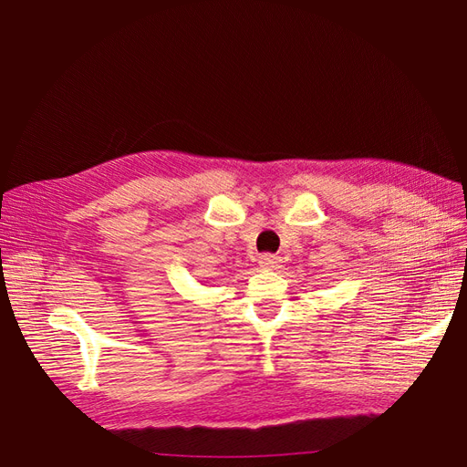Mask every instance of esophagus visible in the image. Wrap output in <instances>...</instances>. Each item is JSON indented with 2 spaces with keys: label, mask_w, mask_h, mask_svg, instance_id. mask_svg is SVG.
Instances as JSON below:
<instances>
[{
  "label": "esophagus",
  "mask_w": 467,
  "mask_h": 467,
  "mask_svg": "<svg viewBox=\"0 0 467 467\" xmlns=\"http://www.w3.org/2000/svg\"><path fill=\"white\" fill-rule=\"evenodd\" d=\"M259 266L263 271H276L281 269V256L275 254H263L259 259Z\"/></svg>",
  "instance_id": "obj_1"
}]
</instances>
